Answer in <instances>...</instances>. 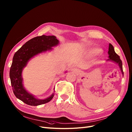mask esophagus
<instances>
[{"label":"esophagus","mask_w":132,"mask_h":132,"mask_svg":"<svg viewBox=\"0 0 132 132\" xmlns=\"http://www.w3.org/2000/svg\"><path fill=\"white\" fill-rule=\"evenodd\" d=\"M71 69V70H73V71H74L75 73H76V72H77V69H75V68H71L70 69Z\"/></svg>","instance_id":"1"}]
</instances>
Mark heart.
<instances>
[{
	"mask_svg": "<svg viewBox=\"0 0 132 132\" xmlns=\"http://www.w3.org/2000/svg\"><path fill=\"white\" fill-rule=\"evenodd\" d=\"M101 52V50L100 49L95 48V49H94L91 51L90 54L92 55H96L99 54Z\"/></svg>",
	"mask_w": 132,
	"mask_h": 132,
	"instance_id": "heart-1",
	"label": "heart"
}]
</instances>
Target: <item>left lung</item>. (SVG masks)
Returning <instances> with one entry per match:
<instances>
[{
    "label": "left lung",
    "mask_w": 132,
    "mask_h": 132,
    "mask_svg": "<svg viewBox=\"0 0 132 132\" xmlns=\"http://www.w3.org/2000/svg\"><path fill=\"white\" fill-rule=\"evenodd\" d=\"M108 54H109V59L107 60V61H112L114 63L117 64L120 68V69L121 70V72L124 75V72L123 70V67H122V62L121 59H120L119 56L115 53L114 51V47L111 44H109V52H108Z\"/></svg>",
    "instance_id": "1"
}]
</instances>
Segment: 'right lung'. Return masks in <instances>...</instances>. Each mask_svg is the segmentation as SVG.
Segmentation results:
<instances>
[{"mask_svg": "<svg viewBox=\"0 0 132 132\" xmlns=\"http://www.w3.org/2000/svg\"><path fill=\"white\" fill-rule=\"evenodd\" d=\"M58 44L59 40L55 36L42 35L28 40L15 53L9 72L11 85L16 97L25 104L37 106L49 102L53 98L54 93L44 100L37 99L29 93L23 85L22 71L31 58L39 54L52 50V47Z\"/></svg>", "mask_w": 132, "mask_h": 132, "instance_id": "add662e5", "label": "right lung"}]
</instances>
